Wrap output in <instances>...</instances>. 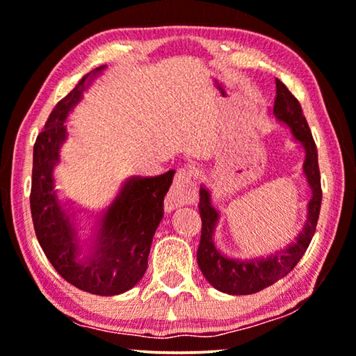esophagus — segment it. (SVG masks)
I'll return each mask as SVG.
<instances>
[{
  "instance_id": "34e87169",
  "label": "esophagus",
  "mask_w": 356,
  "mask_h": 356,
  "mask_svg": "<svg viewBox=\"0 0 356 356\" xmlns=\"http://www.w3.org/2000/svg\"><path fill=\"white\" fill-rule=\"evenodd\" d=\"M192 179H193V171L188 168H182L179 169L174 176V182L171 187V192H169L168 198H166V208L168 211H171L177 206L187 204L188 203V193L187 190L190 185H192Z\"/></svg>"
}]
</instances>
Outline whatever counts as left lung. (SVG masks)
<instances>
[{
    "instance_id": "obj_1",
    "label": "left lung",
    "mask_w": 356,
    "mask_h": 356,
    "mask_svg": "<svg viewBox=\"0 0 356 356\" xmlns=\"http://www.w3.org/2000/svg\"><path fill=\"white\" fill-rule=\"evenodd\" d=\"M273 113L280 121H284L291 127L296 139L305 148L304 172L310 184L312 192H314V196H312L309 203V219H307L304 230L297 238V243L286 248L283 252H277L273 257L261 259V261H233V259L222 256L214 246L212 232H214L219 214L211 206L209 192L201 187L198 204L201 217V238L196 259H198V265L206 280L216 289L232 296L259 293V291L277 283L278 280L284 278L305 254L312 238L315 235L318 217H320L323 192L314 136H312L299 100L291 94L289 89L280 79H277V97H275Z\"/></svg>"
}]
</instances>
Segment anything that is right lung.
<instances>
[{"label": "right lung", "instance_id": "obj_1", "mask_svg": "<svg viewBox=\"0 0 356 356\" xmlns=\"http://www.w3.org/2000/svg\"><path fill=\"white\" fill-rule=\"evenodd\" d=\"M104 67L79 79L75 89L57 102L33 145L30 209L36 238L52 267L78 289L97 296H115L137 284L148 267V252L160 224L163 201L174 171L158 177H132L110 206L100 229L99 245L88 262L76 261V240L65 212L57 203L52 168L65 140L68 111L81 99L86 81Z\"/></svg>", "mask_w": 356, "mask_h": 356}]
</instances>
